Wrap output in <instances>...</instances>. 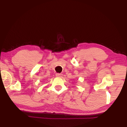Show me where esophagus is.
Returning <instances> with one entry per match:
<instances>
[{
  "label": "esophagus",
  "instance_id": "1",
  "mask_svg": "<svg viewBox=\"0 0 127 127\" xmlns=\"http://www.w3.org/2000/svg\"><path fill=\"white\" fill-rule=\"evenodd\" d=\"M56 76L59 77H61L62 76V74H59V73H58V74H56Z\"/></svg>",
  "mask_w": 127,
  "mask_h": 127
}]
</instances>
